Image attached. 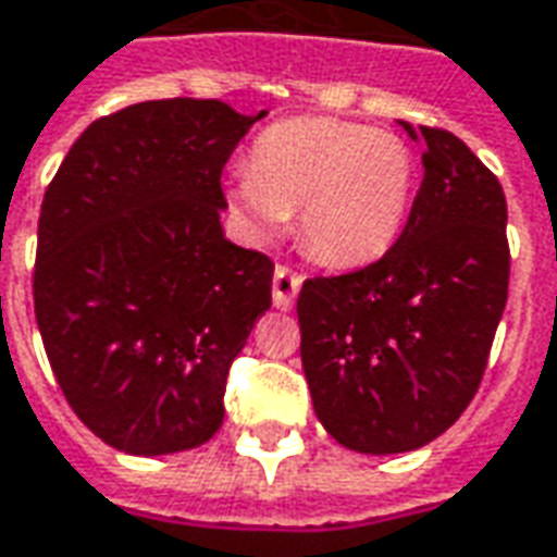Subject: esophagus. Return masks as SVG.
I'll return each mask as SVG.
<instances>
[{
  "label": "esophagus",
  "instance_id": "esophagus-1",
  "mask_svg": "<svg viewBox=\"0 0 557 557\" xmlns=\"http://www.w3.org/2000/svg\"><path fill=\"white\" fill-rule=\"evenodd\" d=\"M300 287V272L290 270V267H275V275H272V302H275V309H285L287 312L294 306V300H297Z\"/></svg>",
  "mask_w": 557,
  "mask_h": 557
}]
</instances>
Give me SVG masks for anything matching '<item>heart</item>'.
<instances>
[{"label": "heart", "mask_w": 557, "mask_h": 557, "mask_svg": "<svg viewBox=\"0 0 557 557\" xmlns=\"http://www.w3.org/2000/svg\"><path fill=\"white\" fill-rule=\"evenodd\" d=\"M416 160L400 136L339 117H287L251 145L230 206L270 236L297 212L302 248L330 267H363L400 236Z\"/></svg>", "instance_id": "1"}]
</instances>
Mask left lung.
Listing matches in <instances>:
<instances>
[{"label": "left lung", "instance_id": "1", "mask_svg": "<svg viewBox=\"0 0 557 557\" xmlns=\"http://www.w3.org/2000/svg\"><path fill=\"white\" fill-rule=\"evenodd\" d=\"M424 178L406 227L363 270L315 275L297 297L318 421L345 448L428 446L476 397L509 290L506 197L455 133L409 124Z\"/></svg>", "mask_w": 557, "mask_h": 557}]
</instances>
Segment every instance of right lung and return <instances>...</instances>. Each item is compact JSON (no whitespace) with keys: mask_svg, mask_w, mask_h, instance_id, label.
<instances>
[{"mask_svg":"<svg viewBox=\"0 0 557 557\" xmlns=\"http://www.w3.org/2000/svg\"><path fill=\"white\" fill-rule=\"evenodd\" d=\"M221 99H151L106 114L41 199L33 300L69 406L126 455L209 443L272 260L224 239L221 172L260 121Z\"/></svg>","mask_w":557,"mask_h":557,"instance_id":"1","label":"right lung"}]
</instances>
